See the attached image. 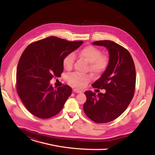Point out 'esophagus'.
I'll return each instance as SVG.
<instances>
[{"mask_svg":"<svg viewBox=\"0 0 155 155\" xmlns=\"http://www.w3.org/2000/svg\"><path fill=\"white\" fill-rule=\"evenodd\" d=\"M73 92H76V93H81L82 92V91L81 90H79V89H78V88H74Z\"/></svg>","mask_w":155,"mask_h":155,"instance_id":"obj_1","label":"esophagus"}]
</instances>
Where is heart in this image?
Wrapping results in <instances>:
<instances>
[{"label": "heart", "instance_id": "obj_1", "mask_svg": "<svg viewBox=\"0 0 155 155\" xmlns=\"http://www.w3.org/2000/svg\"><path fill=\"white\" fill-rule=\"evenodd\" d=\"M78 55L89 63L88 69L95 76H100L109 66V57L102 54L101 50L94 46H85L79 51ZM74 61L75 55L74 54L70 53L65 55L62 61L64 69L66 70H71L73 68ZM67 81L74 87L82 88L85 87L91 81V76L88 74L73 73L68 76Z\"/></svg>", "mask_w": 155, "mask_h": 155}]
</instances>
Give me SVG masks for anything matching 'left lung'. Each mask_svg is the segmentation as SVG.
<instances>
[{
  "label": "left lung",
  "mask_w": 155,
  "mask_h": 155,
  "mask_svg": "<svg viewBox=\"0 0 155 155\" xmlns=\"http://www.w3.org/2000/svg\"><path fill=\"white\" fill-rule=\"evenodd\" d=\"M92 44L105 46L109 53V66L92 85L106 92L97 95L91 91L85 92L87 100L83 110L93 121L104 124L118 118L129 106L134 94L136 70L132 56L123 46L108 40Z\"/></svg>",
  "instance_id": "obj_1"
}]
</instances>
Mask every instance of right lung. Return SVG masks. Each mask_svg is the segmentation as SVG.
<instances>
[{
  "mask_svg": "<svg viewBox=\"0 0 155 155\" xmlns=\"http://www.w3.org/2000/svg\"><path fill=\"white\" fill-rule=\"evenodd\" d=\"M83 43L52 36L34 42L23 51L17 68L16 89L31 114L48 119L61 110L72 88L65 85L54 89L49 82L53 78L61 77L64 57Z\"/></svg>",
  "mask_w": 155,
  "mask_h": 155,
  "instance_id": "obj_1",
  "label": "right lung"
}]
</instances>
